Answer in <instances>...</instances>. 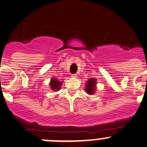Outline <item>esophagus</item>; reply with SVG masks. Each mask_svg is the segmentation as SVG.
I'll list each match as a JSON object with an SVG mask.
<instances>
[{
  "mask_svg": "<svg viewBox=\"0 0 147 147\" xmlns=\"http://www.w3.org/2000/svg\"><path fill=\"white\" fill-rule=\"evenodd\" d=\"M71 77L76 78V77H77V75H76V74H72V75H71Z\"/></svg>",
  "mask_w": 147,
  "mask_h": 147,
  "instance_id": "1",
  "label": "esophagus"
}]
</instances>
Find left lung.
<instances>
[{
	"label": "left lung",
	"instance_id": "8db88e82",
	"mask_svg": "<svg viewBox=\"0 0 147 147\" xmlns=\"http://www.w3.org/2000/svg\"><path fill=\"white\" fill-rule=\"evenodd\" d=\"M96 79H90L86 82L85 85V91L88 94H93L96 91Z\"/></svg>",
	"mask_w": 147,
	"mask_h": 147
}]
</instances>
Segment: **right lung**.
Segmentation results:
<instances>
[{
  "label": "right lung",
  "mask_w": 147,
  "mask_h": 147,
  "mask_svg": "<svg viewBox=\"0 0 147 147\" xmlns=\"http://www.w3.org/2000/svg\"><path fill=\"white\" fill-rule=\"evenodd\" d=\"M63 82H60L58 79H56L55 78H52L50 82V86L52 90L53 91H58L61 89V86L62 85Z\"/></svg>",
  "instance_id": "obj_1"
}]
</instances>
